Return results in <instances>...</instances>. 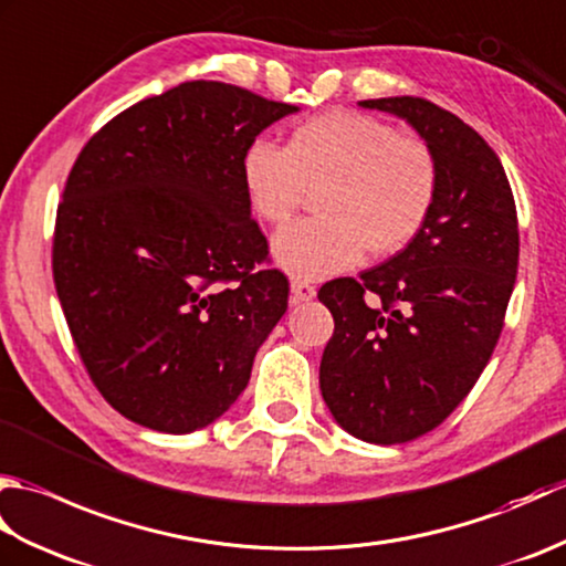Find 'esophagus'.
<instances>
[{"label": "esophagus", "instance_id": "34e87169", "mask_svg": "<svg viewBox=\"0 0 566 566\" xmlns=\"http://www.w3.org/2000/svg\"><path fill=\"white\" fill-rule=\"evenodd\" d=\"M314 296H316V286L314 284L302 282V280H294L292 282V294H290V304L292 306L311 302V298H314Z\"/></svg>", "mask_w": 566, "mask_h": 566}]
</instances>
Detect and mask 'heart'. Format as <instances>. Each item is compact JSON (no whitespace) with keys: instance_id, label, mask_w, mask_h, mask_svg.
<instances>
[{"instance_id":"1","label":"heart","mask_w":566,"mask_h":566,"mask_svg":"<svg viewBox=\"0 0 566 566\" xmlns=\"http://www.w3.org/2000/svg\"><path fill=\"white\" fill-rule=\"evenodd\" d=\"M243 182L260 219L282 226L321 189L318 219L282 228L272 258L294 280H326L371 255H394L423 231L438 197V158L423 138L379 118L328 112L294 128L286 148L258 138Z\"/></svg>"}]
</instances>
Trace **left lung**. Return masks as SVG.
Returning <instances> with one entry per match:
<instances>
[{
	"mask_svg": "<svg viewBox=\"0 0 566 566\" xmlns=\"http://www.w3.org/2000/svg\"><path fill=\"white\" fill-rule=\"evenodd\" d=\"M359 106L403 118L440 170L413 243L318 292L335 321L323 401L350 436L396 444L438 428L484 371L518 274V213L499 155L462 118L420 97Z\"/></svg>",
	"mask_w": 566,
	"mask_h": 566,
	"instance_id": "obj_1",
	"label": "left lung"
}]
</instances>
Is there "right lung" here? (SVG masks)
<instances>
[{
    "mask_svg": "<svg viewBox=\"0 0 566 566\" xmlns=\"http://www.w3.org/2000/svg\"><path fill=\"white\" fill-rule=\"evenodd\" d=\"M298 112L226 82H182L82 148L57 207L53 280L94 387L150 430L207 428L248 387L290 282L255 270L243 155Z\"/></svg>",
    "mask_w": 566,
    "mask_h": 566,
    "instance_id": "right-lung-1",
    "label": "right lung"
}]
</instances>
